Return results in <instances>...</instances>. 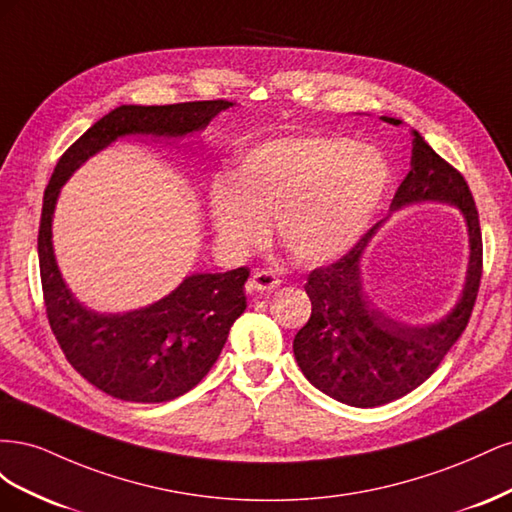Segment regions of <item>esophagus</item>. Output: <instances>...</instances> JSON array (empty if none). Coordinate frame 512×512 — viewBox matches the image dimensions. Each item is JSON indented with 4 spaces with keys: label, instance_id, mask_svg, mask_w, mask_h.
Segmentation results:
<instances>
[{
    "label": "esophagus",
    "instance_id": "1",
    "mask_svg": "<svg viewBox=\"0 0 512 512\" xmlns=\"http://www.w3.org/2000/svg\"><path fill=\"white\" fill-rule=\"evenodd\" d=\"M277 286H280V277H277L273 271H267V269L256 271L250 277V282H247V288H250L252 292H271Z\"/></svg>",
    "mask_w": 512,
    "mask_h": 512
}]
</instances>
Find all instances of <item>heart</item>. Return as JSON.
Masks as SVG:
<instances>
[{"mask_svg":"<svg viewBox=\"0 0 512 512\" xmlns=\"http://www.w3.org/2000/svg\"><path fill=\"white\" fill-rule=\"evenodd\" d=\"M391 183L382 153L344 136H288L245 151L230 181L209 185L215 239L245 256L267 239L303 265H322L361 241Z\"/></svg>","mask_w":512,"mask_h":512,"instance_id":"heart-1","label":"heart"}]
</instances>
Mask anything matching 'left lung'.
<instances>
[{
	"label": "left lung",
	"instance_id": "obj_1",
	"mask_svg": "<svg viewBox=\"0 0 512 512\" xmlns=\"http://www.w3.org/2000/svg\"><path fill=\"white\" fill-rule=\"evenodd\" d=\"M399 126L401 119L382 117ZM410 173L395 192L391 211L436 200L461 211L468 226L470 260L457 305L442 320L412 327L386 316L361 284V258L376 224L348 254L307 275L312 316L294 335L292 350L303 376L318 391L354 408L389 404L421 386L466 331L483 275V237L466 179L412 130Z\"/></svg>",
	"mask_w": 512,
	"mask_h": 512
}]
</instances>
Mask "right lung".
<instances>
[{
  "label": "right lung",
  "mask_w": 512,
  "mask_h": 512,
  "mask_svg": "<svg viewBox=\"0 0 512 512\" xmlns=\"http://www.w3.org/2000/svg\"><path fill=\"white\" fill-rule=\"evenodd\" d=\"M230 106L228 100L117 106L66 149L46 185L38 232L46 318L68 363L106 395L162 404L194 389L218 361L232 322L245 312L243 286L250 269L194 273L147 307L126 314L94 312L70 292L55 262L53 213L61 185L121 136L183 138L205 130Z\"/></svg>",
  "instance_id": "right-lung-1"
}]
</instances>
